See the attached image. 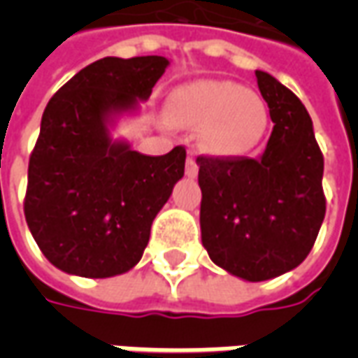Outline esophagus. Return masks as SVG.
<instances>
[{
  "label": "esophagus",
  "mask_w": 358,
  "mask_h": 358,
  "mask_svg": "<svg viewBox=\"0 0 358 358\" xmlns=\"http://www.w3.org/2000/svg\"><path fill=\"white\" fill-rule=\"evenodd\" d=\"M197 172H199V166H197V163H195V157H187L186 161V174L189 176V178H195L197 176Z\"/></svg>",
  "instance_id": "obj_1"
}]
</instances>
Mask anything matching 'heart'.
I'll return each instance as SVG.
<instances>
[{
    "label": "heart",
    "instance_id": "1",
    "mask_svg": "<svg viewBox=\"0 0 358 358\" xmlns=\"http://www.w3.org/2000/svg\"><path fill=\"white\" fill-rule=\"evenodd\" d=\"M171 124L201 130L199 145L215 157H241L261 141L268 124L264 101L240 84L195 80L169 95Z\"/></svg>",
    "mask_w": 358,
    "mask_h": 358
}]
</instances>
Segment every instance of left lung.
Listing matches in <instances>:
<instances>
[{
	"mask_svg": "<svg viewBox=\"0 0 358 358\" xmlns=\"http://www.w3.org/2000/svg\"><path fill=\"white\" fill-rule=\"evenodd\" d=\"M255 76L274 122L266 149L255 159L197 157L203 248L248 282L299 266L326 215L324 157L305 105L268 73Z\"/></svg>",
	"mask_w": 358,
	"mask_h": 358,
	"instance_id": "obj_1",
	"label": "left lung"
}]
</instances>
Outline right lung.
<instances>
[{"label": "right lung", "instance_id": "1", "mask_svg": "<svg viewBox=\"0 0 358 358\" xmlns=\"http://www.w3.org/2000/svg\"><path fill=\"white\" fill-rule=\"evenodd\" d=\"M166 57H105L74 74L43 110L28 163L24 217L66 274L110 278L140 263L151 224L184 176L186 149L141 155L110 130L148 101Z\"/></svg>", "mask_w": 358, "mask_h": 358}]
</instances>
